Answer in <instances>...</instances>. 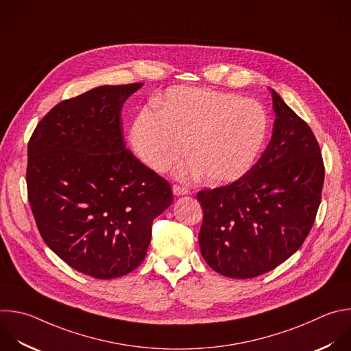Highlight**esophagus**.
I'll return each instance as SVG.
<instances>
[{
	"instance_id": "obj_1",
	"label": "esophagus",
	"mask_w": 351,
	"mask_h": 351,
	"mask_svg": "<svg viewBox=\"0 0 351 351\" xmlns=\"http://www.w3.org/2000/svg\"><path fill=\"white\" fill-rule=\"evenodd\" d=\"M172 191L175 195H184L189 193V189L186 186H180V184H173Z\"/></svg>"
}]
</instances>
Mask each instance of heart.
Returning a JSON list of instances; mask_svg holds the SVG:
<instances>
[{
  "mask_svg": "<svg viewBox=\"0 0 351 351\" xmlns=\"http://www.w3.org/2000/svg\"><path fill=\"white\" fill-rule=\"evenodd\" d=\"M269 134L263 106L236 93L205 88H173L161 110L145 108L131 131L139 158L157 172L168 171L189 152L194 158L176 175L194 179L206 173L215 184L245 175L258 161Z\"/></svg>",
  "mask_w": 351,
  "mask_h": 351,
  "instance_id": "heart-1",
  "label": "heart"
}]
</instances>
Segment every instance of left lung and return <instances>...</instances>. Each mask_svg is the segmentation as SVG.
<instances>
[{"mask_svg": "<svg viewBox=\"0 0 351 351\" xmlns=\"http://www.w3.org/2000/svg\"><path fill=\"white\" fill-rule=\"evenodd\" d=\"M273 136L258 162L240 179L201 190L198 234L208 266L230 278L262 276L292 256L313 227L325 167L306 121L271 89Z\"/></svg>", "mask_w": 351, "mask_h": 351, "instance_id": "left-lung-1", "label": "left lung"}]
</instances>
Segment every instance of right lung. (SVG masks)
<instances>
[{
    "instance_id": "1",
    "label": "right lung",
    "mask_w": 351,
    "mask_h": 351,
    "mask_svg": "<svg viewBox=\"0 0 351 351\" xmlns=\"http://www.w3.org/2000/svg\"><path fill=\"white\" fill-rule=\"evenodd\" d=\"M142 82L103 85L58 103L27 146V197L45 244L99 280L134 271L171 184L125 147L121 111Z\"/></svg>"
}]
</instances>
